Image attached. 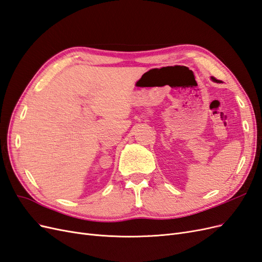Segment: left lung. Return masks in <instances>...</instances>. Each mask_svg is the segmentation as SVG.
I'll list each match as a JSON object with an SVG mask.
<instances>
[{
  "mask_svg": "<svg viewBox=\"0 0 262 262\" xmlns=\"http://www.w3.org/2000/svg\"><path fill=\"white\" fill-rule=\"evenodd\" d=\"M212 78V81H214V82H219L215 77H211Z\"/></svg>",
  "mask_w": 262,
  "mask_h": 262,
  "instance_id": "left-lung-1",
  "label": "left lung"
}]
</instances>
